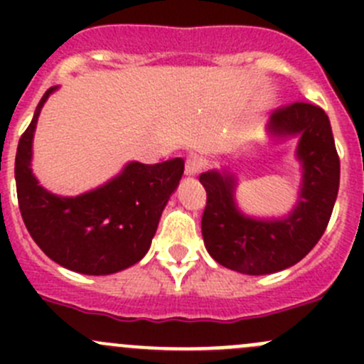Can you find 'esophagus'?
<instances>
[{
  "mask_svg": "<svg viewBox=\"0 0 364 364\" xmlns=\"http://www.w3.org/2000/svg\"><path fill=\"white\" fill-rule=\"evenodd\" d=\"M205 167V159L199 153H190L186 156V164H185V172L188 176H197L200 171Z\"/></svg>",
  "mask_w": 364,
  "mask_h": 364,
  "instance_id": "obj_1",
  "label": "esophagus"
}]
</instances>
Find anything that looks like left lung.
Here are the masks:
<instances>
[{
  "mask_svg": "<svg viewBox=\"0 0 364 364\" xmlns=\"http://www.w3.org/2000/svg\"><path fill=\"white\" fill-rule=\"evenodd\" d=\"M267 130L278 137L299 135L297 159L303 188L294 211L282 220L245 216L234 203V178L203 172L205 188L203 237L209 255L245 274H269L299 262L328 227L340 185V159L328 114L318 105L294 102L277 109Z\"/></svg>",
  "mask_w": 364,
  "mask_h": 364,
  "instance_id": "8db88e82",
  "label": "left lung"
}]
</instances>
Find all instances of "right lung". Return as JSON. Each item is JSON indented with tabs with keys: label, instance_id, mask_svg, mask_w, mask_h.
Masks as SVG:
<instances>
[{
	"label": "right lung",
	"instance_id": "add662e5",
	"mask_svg": "<svg viewBox=\"0 0 364 364\" xmlns=\"http://www.w3.org/2000/svg\"><path fill=\"white\" fill-rule=\"evenodd\" d=\"M54 90L46 91L17 146L16 185L24 225L40 250L60 266L95 277L117 273L139 262L151 247L185 160L132 161L104 186L77 197L47 192L31 172V144L38 114Z\"/></svg>",
	"mask_w": 364,
	"mask_h": 364
}]
</instances>
